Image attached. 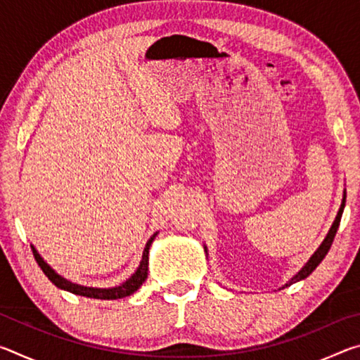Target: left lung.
<instances>
[{
    "label": "left lung",
    "instance_id": "1",
    "mask_svg": "<svg viewBox=\"0 0 360 360\" xmlns=\"http://www.w3.org/2000/svg\"><path fill=\"white\" fill-rule=\"evenodd\" d=\"M345 203H346V195L343 197V203H341V206H340V211H338V214H337V217H335V221H333V224H332V227H330V230H328V233H327V236H326V240L322 241V245L319 246V249L318 251H316L314 254H313V257L308 260V264L304 265L300 271L297 273V275L290 279V281L284 285V288H288V285H290V284H294V283H297V281H300V279H304L307 276H309L311 275V273L314 271V268L318 266L321 262H322V259L326 257L327 255V252H328V249H330V246H332V243H333V238H335V235H337V230H338V225H340V221H341V214H343V210H345Z\"/></svg>",
    "mask_w": 360,
    "mask_h": 360
}]
</instances>
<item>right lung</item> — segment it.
<instances>
[{
  "mask_svg": "<svg viewBox=\"0 0 360 360\" xmlns=\"http://www.w3.org/2000/svg\"><path fill=\"white\" fill-rule=\"evenodd\" d=\"M157 235V233H155ZM155 235L150 236V240L146 243V248H144V252H143V259H141V264H139L138 270L133 273L131 278L127 279V281L117 285V288H111V289H95V288H84V285H79L75 284L71 281H66L65 278H62L60 275H57L56 271L52 270L51 266H49L44 260H42L41 255L38 254V251L32 246V251L36 262H38V265L41 266V270L44 271V275L51 279V281L57 285L60 289H65L68 292H72V294H77V295H84V297H90V298H101V300H115V298H124L127 295H131L133 292L138 290L139 285H141L146 278H148V260H149V248L152 245V241H154Z\"/></svg>",
  "mask_w": 360,
  "mask_h": 360,
  "instance_id": "add662e5",
  "label": "right lung"
}]
</instances>
